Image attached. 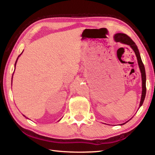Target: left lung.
I'll list each match as a JSON object with an SVG mask.
<instances>
[{
    "instance_id": "8db88e82",
    "label": "left lung",
    "mask_w": 155,
    "mask_h": 155,
    "mask_svg": "<svg viewBox=\"0 0 155 155\" xmlns=\"http://www.w3.org/2000/svg\"><path fill=\"white\" fill-rule=\"evenodd\" d=\"M114 40L116 42H120L122 44H127V45L129 46L131 48L133 49V51H134L136 57H137V63H138V65L139 68H140V72H141V87H142V91H141V100H140V106H139V109L140 108L141 105L143 104V103L144 101V99H145V96H146V71H145V68H144V65L142 61H141V56L140 54V51H139L137 45H136L135 43L131 39L128 37V35H126L124 33H118L115 34L114 36ZM132 118H130L129 120H130ZM129 120H128L127 122H126L125 123H123V124H121L120 125H123L126 124V123L128 122Z\"/></svg>"
}]
</instances>
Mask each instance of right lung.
Returning <instances> with one entry per match:
<instances>
[{
  "label": "right lung",
  "instance_id": "1",
  "mask_svg": "<svg viewBox=\"0 0 155 155\" xmlns=\"http://www.w3.org/2000/svg\"><path fill=\"white\" fill-rule=\"evenodd\" d=\"M22 52H23V51L22 52ZM22 53H21V54H20V55L18 57V58H17V59H16V61H15V65H16V63H17V61H18V58H19V57H20V56L21 55V54H22ZM13 75H14V74H13ZM13 75H12V78H13ZM23 116H24V117H26V118H27V119H28V117H26L25 115H23ZM59 120H61V119H60Z\"/></svg>",
  "mask_w": 155,
  "mask_h": 155
}]
</instances>
